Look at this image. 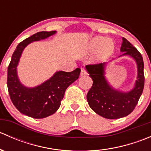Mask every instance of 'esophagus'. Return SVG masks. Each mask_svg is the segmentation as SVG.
Returning a JSON list of instances; mask_svg holds the SVG:
<instances>
[{
	"label": "esophagus",
	"instance_id": "34e87169",
	"mask_svg": "<svg viewBox=\"0 0 151 151\" xmlns=\"http://www.w3.org/2000/svg\"><path fill=\"white\" fill-rule=\"evenodd\" d=\"M87 74V71L86 69L84 68H83L81 69V73H80V75L81 76H85Z\"/></svg>",
	"mask_w": 151,
	"mask_h": 151
}]
</instances>
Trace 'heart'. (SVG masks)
I'll use <instances>...</instances> for the list:
<instances>
[{"mask_svg": "<svg viewBox=\"0 0 151 151\" xmlns=\"http://www.w3.org/2000/svg\"><path fill=\"white\" fill-rule=\"evenodd\" d=\"M114 44L111 41L106 40L104 37L95 38L90 45V51L96 52L99 50V57L106 58L110 55L114 50Z\"/></svg>", "mask_w": 151, "mask_h": 151, "instance_id": "b5f03b06", "label": "heart"}]
</instances>
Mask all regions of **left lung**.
Here are the masks:
<instances>
[{
  "label": "left lung",
  "mask_w": 151,
  "mask_h": 151,
  "mask_svg": "<svg viewBox=\"0 0 151 151\" xmlns=\"http://www.w3.org/2000/svg\"><path fill=\"white\" fill-rule=\"evenodd\" d=\"M121 51L124 52L123 55L133 58L137 64V80L130 92H119L108 85L104 76L105 63L86 66L93 80L92 87L87 94L88 104L94 112L107 119H118L129 115L136 107L144 88V62L140 52L123 37Z\"/></svg>",
  "instance_id": "left-lung-1"
}]
</instances>
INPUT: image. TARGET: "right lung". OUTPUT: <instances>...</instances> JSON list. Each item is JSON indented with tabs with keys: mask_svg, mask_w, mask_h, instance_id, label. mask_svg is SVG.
<instances>
[{
	"mask_svg": "<svg viewBox=\"0 0 151 151\" xmlns=\"http://www.w3.org/2000/svg\"><path fill=\"white\" fill-rule=\"evenodd\" d=\"M55 31H42L21 42L12 55L7 71L9 94L15 107L24 115L33 118H45L58 110L66 88L79 78L80 68L71 72L58 71L49 80L39 86L28 88L17 78V66L22 52L28 44L52 36Z\"/></svg>",
	"mask_w": 151,
	"mask_h": 151,
	"instance_id": "obj_1",
	"label": "right lung"
}]
</instances>
